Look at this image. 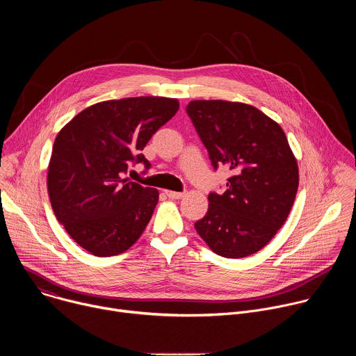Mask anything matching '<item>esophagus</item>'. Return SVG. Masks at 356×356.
I'll list each match as a JSON object with an SVG mask.
<instances>
[{
	"mask_svg": "<svg viewBox=\"0 0 356 356\" xmlns=\"http://www.w3.org/2000/svg\"><path fill=\"white\" fill-rule=\"evenodd\" d=\"M166 195L169 198H173V200H179L181 197H184V193H179V191H170V190H166Z\"/></svg>",
	"mask_w": 356,
	"mask_h": 356,
	"instance_id": "1",
	"label": "esophagus"
}]
</instances>
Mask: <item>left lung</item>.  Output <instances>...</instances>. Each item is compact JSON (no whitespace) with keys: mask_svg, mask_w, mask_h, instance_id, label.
<instances>
[{"mask_svg":"<svg viewBox=\"0 0 356 356\" xmlns=\"http://www.w3.org/2000/svg\"><path fill=\"white\" fill-rule=\"evenodd\" d=\"M213 168L232 172L222 194H209V211L194 227L217 255L257 253L282 228L298 187L297 161L286 134L258 108L222 99L186 107Z\"/></svg>","mask_w":356,"mask_h":356,"instance_id":"left-lung-1","label":"left lung"}]
</instances>
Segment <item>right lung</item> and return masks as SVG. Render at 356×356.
<instances>
[{
	"mask_svg": "<svg viewBox=\"0 0 356 356\" xmlns=\"http://www.w3.org/2000/svg\"><path fill=\"white\" fill-rule=\"evenodd\" d=\"M177 110L176 98L110 99L83 110L58 134L47 169L50 204L92 255H120L145 231L159 191L125 175L131 163L150 168L140 150Z\"/></svg>",
	"mask_w": 356,
	"mask_h": 356,
	"instance_id": "right-lung-1",
	"label": "right lung"
}]
</instances>
